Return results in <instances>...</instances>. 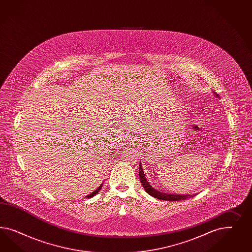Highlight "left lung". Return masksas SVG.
<instances>
[{"instance_id":"8db88e82","label":"left lung","mask_w":252,"mask_h":252,"mask_svg":"<svg viewBox=\"0 0 252 252\" xmlns=\"http://www.w3.org/2000/svg\"><path fill=\"white\" fill-rule=\"evenodd\" d=\"M215 97H219V95H217V93L214 92ZM139 179H140V182L142 184L144 189L146 192L151 195L153 198H158V199H162V200H170V201H176V200H182V199H186V198H190L195 196L194 194L193 195H189V194H173V193H165V192H162V191L158 190L156 189H154L153 186L150 184V182L147 180V178L145 177L144 175V171H143V168L141 163L139 162Z\"/></svg>"}]
</instances>
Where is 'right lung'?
I'll return each instance as SVG.
<instances>
[{"instance_id":"obj_1","label":"right lung","mask_w":252,"mask_h":252,"mask_svg":"<svg viewBox=\"0 0 252 252\" xmlns=\"http://www.w3.org/2000/svg\"><path fill=\"white\" fill-rule=\"evenodd\" d=\"M102 186H103V183L100 184V186H99V188L96 189L95 191H93V192H92L90 195H88V196H86V198H92L93 196H95L96 194H98L99 193V191L101 189V188H102Z\"/></svg>"}]
</instances>
